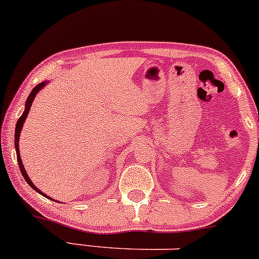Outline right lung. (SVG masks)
<instances>
[{
  "label": "right lung",
  "mask_w": 259,
  "mask_h": 259,
  "mask_svg": "<svg viewBox=\"0 0 259 259\" xmlns=\"http://www.w3.org/2000/svg\"><path fill=\"white\" fill-rule=\"evenodd\" d=\"M46 84H47V82H42V83L37 84L35 88L32 89V92H31V94L29 95V98H27L26 102H25V111H24V113L21 114V117L17 121V125H15V138H14V146H15V151H17V159H18V164H19V169H20L21 175H23L25 181H26V182H27V185H30L31 187H32V189H35L37 193L42 194L43 197H47V195L43 192H40L39 189L37 188L35 185H33L32 181L30 180V177L27 176L26 171H25V169H24V165H23V161H21L20 152H19V136H20L21 129H23L24 121H25V119H26L27 114H29V112H30V108H31V105H32V102H33V99H35V96H36L37 93H38L39 90L46 85ZM47 198H48V197H47Z\"/></svg>",
  "instance_id": "1"
}]
</instances>
